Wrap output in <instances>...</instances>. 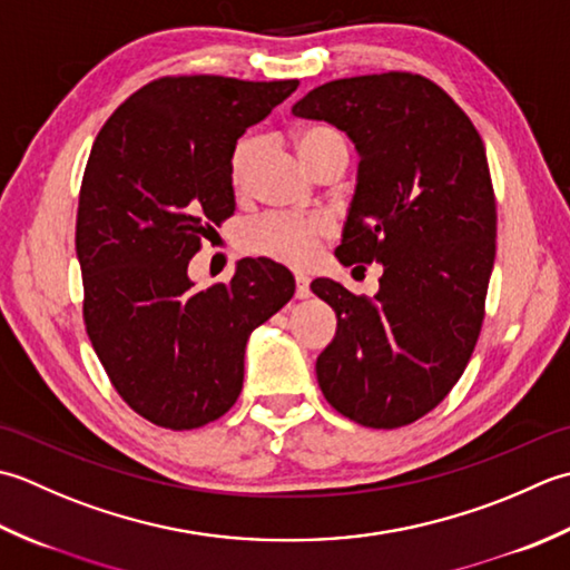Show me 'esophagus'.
<instances>
[{
  "instance_id": "esophagus-1",
  "label": "esophagus",
  "mask_w": 570,
  "mask_h": 570,
  "mask_svg": "<svg viewBox=\"0 0 570 570\" xmlns=\"http://www.w3.org/2000/svg\"><path fill=\"white\" fill-rule=\"evenodd\" d=\"M309 281L305 275H295V297L297 299H305V297H309Z\"/></svg>"
}]
</instances>
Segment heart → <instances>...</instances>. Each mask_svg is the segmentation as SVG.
<instances>
[{"label":"heart","instance_id":"obj_1","mask_svg":"<svg viewBox=\"0 0 570 570\" xmlns=\"http://www.w3.org/2000/svg\"><path fill=\"white\" fill-rule=\"evenodd\" d=\"M295 147L299 157L312 171H320L327 161L342 159L344 165L350 161V139L340 127L327 122H312L299 127L295 135ZM263 153V137L246 135L240 137L234 153L228 159V179L236 191H246L253 167ZM334 236L332 218L315 216H287V214H268L246 228V246L248 250L265 255V258L293 265V268H305L315 263L324 240Z\"/></svg>","mask_w":570,"mask_h":570}]
</instances>
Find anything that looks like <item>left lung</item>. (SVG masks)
<instances>
[{"mask_svg":"<svg viewBox=\"0 0 570 570\" xmlns=\"http://www.w3.org/2000/svg\"><path fill=\"white\" fill-rule=\"evenodd\" d=\"M293 112L354 139L358 181L334 253L383 263L374 297L312 283L336 312L320 389L358 425H411L455 386L484 322L497 202L482 137L443 88L409 71L330 80Z\"/></svg>","mask_w":570,"mask_h":570,"instance_id":"obj_1","label":"left lung"}]
</instances>
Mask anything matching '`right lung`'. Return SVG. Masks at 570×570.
<instances>
[{"label": "right lung", "instance_id": "obj_1", "mask_svg": "<svg viewBox=\"0 0 570 570\" xmlns=\"http://www.w3.org/2000/svg\"><path fill=\"white\" fill-rule=\"evenodd\" d=\"M299 80L161 76L132 92L92 142L76 216L83 322L120 399L145 421L191 431L243 389L248 334L295 293L268 258L194 289L187 268L236 212V139Z\"/></svg>", "mask_w": 570, "mask_h": 570}]
</instances>
